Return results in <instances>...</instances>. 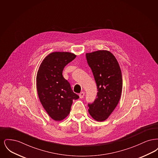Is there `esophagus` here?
I'll use <instances>...</instances> for the list:
<instances>
[{
  "mask_svg": "<svg viewBox=\"0 0 158 158\" xmlns=\"http://www.w3.org/2000/svg\"><path fill=\"white\" fill-rule=\"evenodd\" d=\"M84 95H85V92H81L79 94V97H80V98H83Z\"/></svg>",
  "mask_w": 158,
  "mask_h": 158,
  "instance_id": "1",
  "label": "esophagus"
}]
</instances>
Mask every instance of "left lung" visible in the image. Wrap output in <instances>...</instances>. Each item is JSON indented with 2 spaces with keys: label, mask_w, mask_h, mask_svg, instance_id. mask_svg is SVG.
Here are the masks:
<instances>
[{
  "label": "left lung",
  "mask_w": 158,
  "mask_h": 158,
  "mask_svg": "<svg viewBox=\"0 0 158 158\" xmlns=\"http://www.w3.org/2000/svg\"><path fill=\"white\" fill-rule=\"evenodd\" d=\"M86 57L98 89L97 97L92 104H88V111L94 120L103 121L120 101L123 87L121 71L116 58L109 51L86 53Z\"/></svg>",
  "instance_id": "1"
}]
</instances>
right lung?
Wrapping results in <instances>:
<instances>
[{
  "instance_id": "obj_1",
  "label": "right lung",
  "mask_w": 158,
  "mask_h": 158,
  "mask_svg": "<svg viewBox=\"0 0 158 158\" xmlns=\"http://www.w3.org/2000/svg\"><path fill=\"white\" fill-rule=\"evenodd\" d=\"M76 56L69 52H53L43 60L38 70L37 89L40 101L55 121L64 119L70 113L73 99L79 97L62 75L64 68Z\"/></svg>"
}]
</instances>
